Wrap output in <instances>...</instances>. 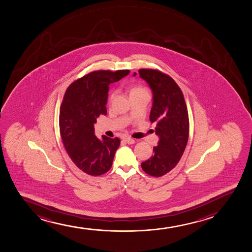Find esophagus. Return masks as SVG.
<instances>
[{
    "instance_id": "1",
    "label": "esophagus",
    "mask_w": 252,
    "mask_h": 252,
    "mask_svg": "<svg viewBox=\"0 0 252 252\" xmlns=\"http://www.w3.org/2000/svg\"><path fill=\"white\" fill-rule=\"evenodd\" d=\"M124 140H125L127 144H128V145H132V144H134V139H132V138H129V137H126V138H125L124 139Z\"/></svg>"
}]
</instances>
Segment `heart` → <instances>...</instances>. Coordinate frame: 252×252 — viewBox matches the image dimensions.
<instances>
[{"instance_id": "1", "label": "heart", "mask_w": 252, "mask_h": 252, "mask_svg": "<svg viewBox=\"0 0 252 252\" xmlns=\"http://www.w3.org/2000/svg\"><path fill=\"white\" fill-rule=\"evenodd\" d=\"M141 91H145V88L144 87H140V86H135V87H133L131 88L130 94L131 93H137V92H141ZM113 96H114V94L111 95V97L113 98Z\"/></svg>"}]
</instances>
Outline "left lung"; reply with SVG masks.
Wrapping results in <instances>:
<instances>
[{
	"label": "left lung",
	"instance_id": "left-lung-1",
	"mask_svg": "<svg viewBox=\"0 0 252 252\" xmlns=\"http://www.w3.org/2000/svg\"><path fill=\"white\" fill-rule=\"evenodd\" d=\"M139 74L153 93L150 120L157 123L159 136L153 156L142 162L141 167L150 176L162 177L177 165L185 151L189 135L188 108L183 92L171 76L152 69H139Z\"/></svg>",
	"mask_w": 252,
	"mask_h": 252
}]
</instances>
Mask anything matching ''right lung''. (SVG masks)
<instances>
[{
  "label": "right lung",
  "instance_id": "1",
  "mask_svg": "<svg viewBox=\"0 0 252 252\" xmlns=\"http://www.w3.org/2000/svg\"><path fill=\"white\" fill-rule=\"evenodd\" d=\"M128 69L96 70L69 85L60 110V131L64 148L75 165L91 176H100L110 170L120 145L119 138L94 133V124L101 114H107L109 85L129 74Z\"/></svg>",
  "mask_w": 252,
  "mask_h": 252
}]
</instances>
